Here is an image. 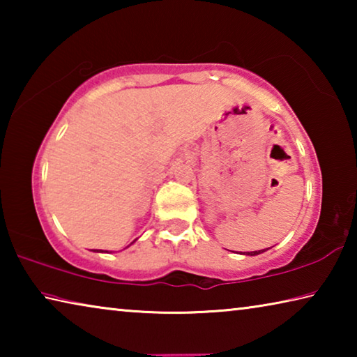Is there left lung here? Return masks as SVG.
Wrapping results in <instances>:
<instances>
[{
	"mask_svg": "<svg viewBox=\"0 0 357 357\" xmlns=\"http://www.w3.org/2000/svg\"><path fill=\"white\" fill-rule=\"evenodd\" d=\"M266 250V249H264ZM264 250H255V252H247V253H244V255H250V257H253V255H258V253H263Z\"/></svg>",
	"mask_w": 357,
	"mask_h": 357,
	"instance_id": "1",
	"label": "left lung"
}]
</instances>
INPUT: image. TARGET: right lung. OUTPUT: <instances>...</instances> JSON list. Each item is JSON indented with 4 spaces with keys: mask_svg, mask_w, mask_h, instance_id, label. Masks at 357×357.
<instances>
[{
    "mask_svg": "<svg viewBox=\"0 0 357 357\" xmlns=\"http://www.w3.org/2000/svg\"><path fill=\"white\" fill-rule=\"evenodd\" d=\"M93 252H104V250H93Z\"/></svg>",
    "mask_w": 357,
    "mask_h": 357,
    "instance_id": "obj_1",
    "label": "right lung"
}]
</instances>
